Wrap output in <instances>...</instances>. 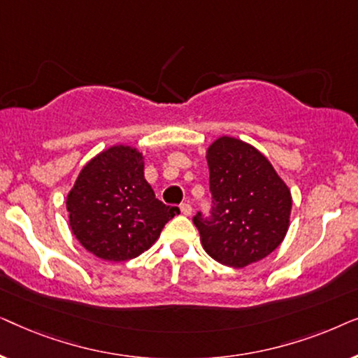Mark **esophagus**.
<instances>
[{
    "instance_id": "34e87169",
    "label": "esophagus",
    "mask_w": 358,
    "mask_h": 358,
    "mask_svg": "<svg viewBox=\"0 0 358 358\" xmlns=\"http://www.w3.org/2000/svg\"><path fill=\"white\" fill-rule=\"evenodd\" d=\"M180 212H182L185 217H189V215H192V207H190L189 203H182L180 205Z\"/></svg>"
}]
</instances>
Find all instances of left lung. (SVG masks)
Listing matches in <instances>:
<instances>
[{"label":"left lung","instance_id":"8db88e82","mask_svg":"<svg viewBox=\"0 0 358 358\" xmlns=\"http://www.w3.org/2000/svg\"><path fill=\"white\" fill-rule=\"evenodd\" d=\"M213 213L194 217L205 252L243 268L275 251L290 228L292 192L256 146L222 135L205 151Z\"/></svg>","mask_w":358,"mask_h":358}]
</instances>
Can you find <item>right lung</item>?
Segmentation results:
<instances>
[{"instance_id": "right-lung-1", "label": "right lung", "mask_w": 358, "mask_h": 358, "mask_svg": "<svg viewBox=\"0 0 358 358\" xmlns=\"http://www.w3.org/2000/svg\"><path fill=\"white\" fill-rule=\"evenodd\" d=\"M71 233L92 256L130 261L153 246L179 208L155 197L145 179V155L114 145L91 158L66 195Z\"/></svg>"}]
</instances>
